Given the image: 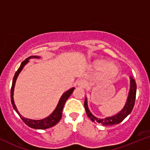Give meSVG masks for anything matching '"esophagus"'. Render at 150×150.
I'll return each instance as SVG.
<instances>
[{"mask_svg": "<svg viewBox=\"0 0 150 150\" xmlns=\"http://www.w3.org/2000/svg\"><path fill=\"white\" fill-rule=\"evenodd\" d=\"M77 85L80 87H86L88 85V82L85 79H79L77 81Z\"/></svg>", "mask_w": 150, "mask_h": 150, "instance_id": "34e87169", "label": "esophagus"}]
</instances>
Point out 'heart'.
I'll return each instance as SVG.
<instances>
[{
    "label": "heart",
    "instance_id": "heart-1",
    "mask_svg": "<svg viewBox=\"0 0 150 150\" xmlns=\"http://www.w3.org/2000/svg\"><path fill=\"white\" fill-rule=\"evenodd\" d=\"M95 69L102 70L105 69L103 77L105 79H111L114 77L117 73V69L113 64H109L105 61H98L95 64Z\"/></svg>",
    "mask_w": 150,
    "mask_h": 150
}]
</instances>
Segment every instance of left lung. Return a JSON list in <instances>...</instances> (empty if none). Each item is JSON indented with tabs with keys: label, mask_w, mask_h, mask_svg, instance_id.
Segmentation results:
<instances>
[{
	"label": "left lung",
	"mask_w": 150,
	"mask_h": 150,
	"mask_svg": "<svg viewBox=\"0 0 150 150\" xmlns=\"http://www.w3.org/2000/svg\"><path fill=\"white\" fill-rule=\"evenodd\" d=\"M136 94V84L134 79L132 77H130V90L129 92L127 100L123 109L116 115L111 117H99L94 115L88 109V104H87V98H85L84 108L86 109V113L89 118L94 122H98L99 124L103 126H111L113 125H117L122 122L133 109L134 104H135Z\"/></svg>",
	"instance_id": "left-lung-1"
}]
</instances>
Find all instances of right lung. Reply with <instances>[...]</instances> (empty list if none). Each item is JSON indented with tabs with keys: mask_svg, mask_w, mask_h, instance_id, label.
I'll list each match as a JSON object with an SVG mask.
<instances>
[{
	"mask_svg": "<svg viewBox=\"0 0 150 150\" xmlns=\"http://www.w3.org/2000/svg\"><path fill=\"white\" fill-rule=\"evenodd\" d=\"M32 58L39 59L40 57L38 56L29 57L27 58L25 60H24V61L22 62L21 64L20 67L18 68V69L17 70V71L15 73L14 78H13V80H12V88H11V102H12V105L13 106L14 109L16 111V112L19 115L20 117L25 122V124H26L28 127H30L33 128V129H45L52 127L54 126L55 125H57L59 122L60 120H61L62 116V111H63V108H64V105H65V102H66V100H68V98L71 96V95L72 94V93L73 92L75 88H74V87L73 88H71V89H69V91H66L63 95H62L61 98H60L59 101L58 102L57 106V107L55 108V109L54 110V111H53V112L51 113L49 116L45 117V118L42 119V120H32V119L25 118V117L22 116V115L19 113V112L18 111V110L16 109V105H15L14 104V97H13V96H14V86H15V83H16L17 77L18 76V75H19L21 71H22V69H23L24 66L28 62H29L28 60Z\"/></svg>",
	"mask_w": 150,
	"mask_h": 150,
	"instance_id": "add662e5",
	"label": "right lung"
}]
</instances>
